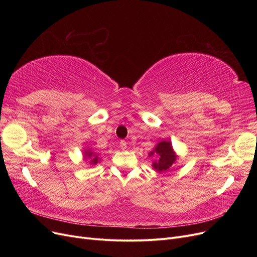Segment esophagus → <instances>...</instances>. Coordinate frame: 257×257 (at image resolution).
<instances>
[{
    "instance_id": "obj_1",
    "label": "esophagus",
    "mask_w": 257,
    "mask_h": 257,
    "mask_svg": "<svg viewBox=\"0 0 257 257\" xmlns=\"http://www.w3.org/2000/svg\"><path fill=\"white\" fill-rule=\"evenodd\" d=\"M119 147H120L123 150H125L126 148H127V143H126V141H120V142H119Z\"/></svg>"
}]
</instances>
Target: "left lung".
<instances>
[{
	"label": "left lung",
	"mask_w": 257,
	"mask_h": 257,
	"mask_svg": "<svg viewBox=\"0 0 257 257\" xmlns=\"http://www.w3.org/2000/svg\"><path fill=\"white\" fill-rule=\"evenodd\" d=\"M154 154L158 157V159L157 161H154L153 168L158 172L168 171L176 161V155H175L172 149V144L170 142L164 141L159 143L149 155L152 156Z\"/></svg>",
	"instance_id": "8db88e82"
}]
</instances>
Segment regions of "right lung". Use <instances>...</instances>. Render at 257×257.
I'll return each mask as SVG.
<instances>
[{
	"mask_svg": "<svg viewBox=\"0 0 257 257\" xmlns=\"http://www.w3.org/2000/svg\"><path fill=\"white\" fill-rule=\"evenodd\" d=\"M85 159H88L91 165H97L98 164V156L94 155L93 153L87 151L85 152Z\"/></svg>",
	"mask_w": 257,
	"mask_h": 257,
	"instance_id": "add662e5",
	"label": "right lung"
}]
</instances>
